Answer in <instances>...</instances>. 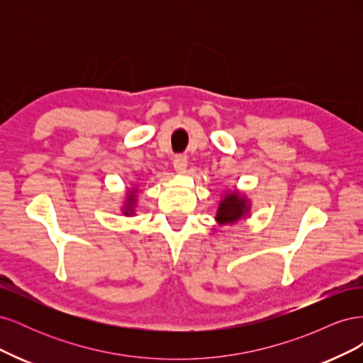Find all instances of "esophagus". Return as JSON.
Listing matches in <instances>:
<instances>
[{"instance_id": "obj_1", "label": "esophagus", "mask_w": 363, "mask_h": 363, "mask_svg": "<svg viewBox=\"0 0 363 363\" xmlns=\"http://www.w3.org/2000/svg\"><path fill=\"white\" fill-rule=\"evenodd\" d=\"M174 164V169L177 171L179 174H184L186 172V167H188V157L184 155H177L172 160Z\"/></svg>"}]
</instances>
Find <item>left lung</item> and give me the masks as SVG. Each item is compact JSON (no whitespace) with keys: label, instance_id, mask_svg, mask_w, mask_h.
<instances>
[{"label":"left lung","instance_id":"8db88e82","mask_svg":"<svg viewBox=\"0 0 363 363\" xmlns=\"http://www.w3.org/2000/svg\"><path fill=\"white\" fill-rule=\"evenodd\" d=\"M250 211V206L245 196H240L238 192L227 194L224 200L219 203L216 221L219 224H233L238 219L245 216Z\"/></svg>","mask_w":363,"mask_h":363}]
</instances>
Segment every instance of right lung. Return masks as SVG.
Masks as SVG:
<instances>
[{"label":"right lung","mask_w":363,"mask_h":363,"mask_svg":"<svg viewBox=\"0 0 363 363\" xmlns=\"http://www.w3.org/2000/svg\"><path fill=\"white\" fill-rule=\"evenodd\" d=\"M136 191H130L127 195V203L124 207V215H133V207H135V199H136Z\"/></svg>","instance_id":"add662e5"}]
</instances>
